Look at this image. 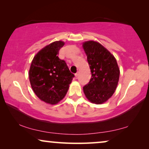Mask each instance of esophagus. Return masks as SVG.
<instances>
[{
    "mask_svg": "<svg viewBox=\"0 0 149 149\" xmlns=\"http://www.w3.org/2000/svg\"><path fill=\"white\" fill-rule=\"evenodd\" d=\"M79 76V72H77V73H75V77H77Z\"/></svg>",
    "mask_w": 149,
    "mask_h": 149,
    "instance_id": "esophagus-1",
    "label": "esophagus"
}]
</instances>
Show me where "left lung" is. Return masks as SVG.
Wrapping results in <instances>:
<instances>
[{"label": "left lung", "instance_id": "8db88e82", "mask_svg": "<svg viewBox=\"0 0 149 149\" xmlns=\"http://www.w3.org/2000/svg\"><path fill=\"white\" fill-rule=\"evenodd\" d=\"M91 78L83 87L85 96L91 102L100 104L107 102L115 92L119 82L120 70L117 60L99 42H83Z\"/></svg>", "mask_w": 149, "mask_h": 149}]
</instances>
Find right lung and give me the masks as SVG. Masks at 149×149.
<instances>
[{
    "label": "right lung",
    "mask_w": 149,
    "mask_h": 149,
    "mask_svg": "<svg viewBox=\"0 0 149 149\" xmlns=\"http://www.w3.org/2000/svg\"><path fill=\"white\" fill-rule=\"evenodd\" d=\"M64 45L59 40L42 48L34 57L29 70L30 82L34 93L51 104H56L64 98L74 77L66 62L58 58L59 51Z\"/></svg>",
    "instance_id": "obj_1"
}]
</instances>
